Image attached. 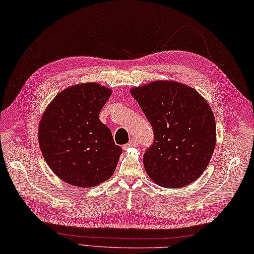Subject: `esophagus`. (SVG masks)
Returning a JSON list of instances; mask_svg holds the SVG:
<instances>
[{
	"instance_id": "esophagus-1",
	"label": "esophagus",
	"mask_w": 254,
	"mask_h": 254,
	"mask_svg": "<svg viewBox=\"0 0 254 254\" xmlns=\"http://www.w3.org/2000/svg\"><path fill=\"white\" fill-rule=\"evenodd\" d=\"M135 145H138V141L135 140V139H131L130 141L128 142L127 144H125V145H123V148L124 150H126V148H128V147H131V146H135Z\"/></svg>"
}]
</instances>
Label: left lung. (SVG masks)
Masks as SVG:
<instances>
[{
  "instance_id": "left-lung-1",
  "label": "left lung",
  "mask_w": 254,
  "mask_h": 254,
  "mask_svg": "<svg viewBox=\"0 0 254 254\" xmlns=\"http://www.w3.org/2000/svg\"><path fill=\"white\" fill-rule=\"evenodd\" d=\"M130 92L154 131L153 144L143 155L147 176L168 189L194 182L207 168L216 141L214 115L207 101L195 89L170 80Z\"/></svg>"
}]
</instances>
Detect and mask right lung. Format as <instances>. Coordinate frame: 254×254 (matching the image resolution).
<instances>
[{"mask_svg": "<svg viewBox=\"0 0 254 254\" xmlns=\"http://www.w3.org/2000/svg\"><path fill=\"white\" fill-rule=\"evenodd\" d=\"M112 91L96 83L71 86L49 103L39 126L43 156L55 175L78 188L108 180L123 152L99 113Z\"/></svg>", "mask_w": 254, "mask_h": 254, "instance_id": "add662e5", "label": "right lung"}]
</instances>
